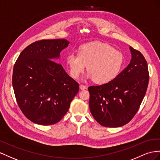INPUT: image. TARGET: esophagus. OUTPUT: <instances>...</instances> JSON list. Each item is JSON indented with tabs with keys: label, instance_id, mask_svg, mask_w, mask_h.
<instances>
[{
	"label": "esophagus",
	"instance_id": "obj_1",
	"mask_svg": "<svg viewBox=\"0 0 160 160\" xmlns=\"http://www.w3.org/2000/svg\"><path fill=\"white\" fill-rule=\"evenodd\" d=\"M80 88L81 90H85V89H87V87H86V86H84V85H83V84H80Z\"/></svg>",
	"mask_w": 160,
	"mask_h": 160
}]
</instances>
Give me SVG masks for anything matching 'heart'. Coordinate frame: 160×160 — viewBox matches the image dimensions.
Wrapping results in <instances>:
<instances>
[{
  "label": "heart",
  "instance_id": "obj_1",
  "mask_svg": "<svg viewBox=\"0 0 160 160\" xmlns=\"http://www.w3.org/2000/svg\"><path fill=\"white\" fill-rule=\"evenodd\" d=\"M65 61L73 78H78L87 66L88 78H93L97 83L105 84L119 74L124 59L122 52L111 45L94 42L81 46L78 54L69 53Z\"/></svg>",
  "mask_w": 160,
  "mask_h": 160
}]
</instances>
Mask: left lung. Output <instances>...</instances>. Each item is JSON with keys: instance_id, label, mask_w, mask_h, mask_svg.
I'll use <instances>...</instances> for the list:
<instances>
[{"instance_id": "obj_1", "label": "left lung", "mask_w": 160, "mask_h": 160, "mask_svg": "<svg viewBox=\"0 0 160 160\" xmlns=\"http://www.w3.org/2000/svg\"><path fill=\"white\" fill-rule=\"evenodd\" d=\"M130 62L115 79L108 83L88 88L89 108L101 126L120 127L137 113L148 87L147 63L141 52L130 47Z\"/></svg>"}]
</instances>
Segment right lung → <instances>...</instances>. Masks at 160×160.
I'll list each match as a JSON object with an SVG mask.
<instances>
[{
    "mask_svg": "<svg viewBox=\"0 0 160 160\" xmlns=\"http://www.w3.org/2000/svg\"><path fill=\"white\" fill-rule=\"evenodd\" d=\"M69 44L65 39L36 41L23 49L14 65L12 84L17 103L35 124L59 122L79 91L78 83L54 61Z\"/></svg>",
    "mask_w": 160,
    "mask_h": 160,
    "instance_id": "obj_1",
    "label": "right lung"
}]
</instances>
